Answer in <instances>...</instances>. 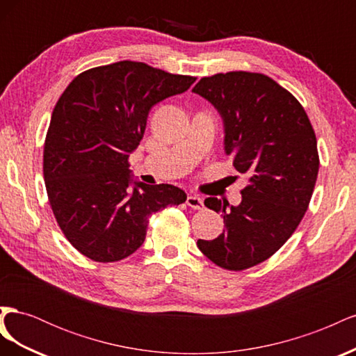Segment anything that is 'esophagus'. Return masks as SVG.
Instances as JSON below:
<instances>
[{
    "label": "esophagus",
    "mask_w": 356,
    "mask_h": 356,
    "mask_svg": "<svg viewBox=\"0 0 356 356\" xmlns=\"http://www.w3.org/2000/svg\"><path fill=\"white\" fill-rule=\"evenodd\" d=\"M187 204L193 209H203V199L197 195H188L187 196Z\"/></svg>",
    "instance_id": "esophagus-1"
}]
</instances>
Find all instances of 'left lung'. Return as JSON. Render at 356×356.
Masks as SVG:
<instances>
[{"mask_svg": "<svg viewBox=\"0 0 356 356\" xmlns=\"http://www.w3.org/2000/svg\"><path fill=\"white\" fill-rule=\"evenodd\" d=\"M193 92L220 113L224 152L250 178L238 207L204 200L221 212L225 232L197 246L217 266L245 270L272 257L305 217L319 170L316 136L303 106L264 74H215Z\"/></svg>", "mask_w": 356, "mask_h": 356, "instance_id": "8db88e82", "label": "left lung"}]
</instances>
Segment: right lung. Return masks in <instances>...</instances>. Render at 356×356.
I'll return each mask as SVG.
<instances>
[{
    "label": "right lung",
    "instance_id": "right-lung-1",
    "mask_svg": "<svg viewBox=\"0 0 356 356\" xmlns=\"http://www.w3.org/2000/svg\"><path fill=\"white\" fill-rule=\"evenodd\" d=\"M195 81L120 60L81 72L62 93L42 170L60 230L90 260L111 263L134 254L145 241L149 215L186 202L175 186L134 179L127 159L141 143L149 110Z\"/></svg>",
    "mask_w": 356,
    "mask_h": 356
}]
</instances>
